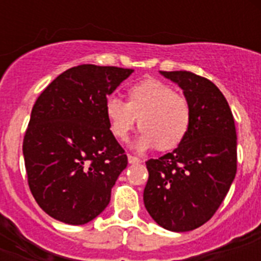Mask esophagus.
<instances>
[{
  "label": "esophagus",
  "instance_id": "1",
  "mask_svg": "<svg viewBox=\"0 0 261 261\" xmlns=\"http://www.w3.org/2000/svg\"><path fill=\"white\" fill-rule=\"evenodd\" d=\"M127 160H128V163H130V164H141V163H142V160L138 159V157H135V155H131V154L127 155Z\"/></svg>",
  "mask_w": 261,
  "mask_h": 261
}]
</instances>
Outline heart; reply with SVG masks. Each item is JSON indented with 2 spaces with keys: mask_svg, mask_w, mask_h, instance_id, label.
<instances>
[{
  "mask_svg": "<svg viewBox=\"0 0 261 261\" xmlns=\"http://www.w3.org/2000/svg\"><path fill=\"white\" fill-rule=\"evenodd\" d=\"M106 116L111 133L119 141H126L138 120V130L142 133L137 139L138 149L154 146L159 151H171L186 139L192 112L188 98L176 93L172 85L145 80L128 89L126 102L108 98Z\"/></svg>",
  "mask_w": 261,
  "mask_h": 261,
  "instance_id": "obj_1",
  "label": "heart"
}]
</instances>
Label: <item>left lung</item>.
Instances as JSON below:
<instances>
[{"mask_svg": "<svg viewBox=\"0 0 261 261\" xmlns=\"http://www.w3.org/2000/svg\"><path fill=\"white\" fill-rule=\"evenodd\" d=\"M191 106L190 131L172 153L147 160L143 202L160 226L190 231L218 210L237 172V134L222 92L191 71H161Z\"/></svg>", "mask_w": 261, "mask_h": 261, "instance_id": "1", "label": "left lung"}]
</instances>
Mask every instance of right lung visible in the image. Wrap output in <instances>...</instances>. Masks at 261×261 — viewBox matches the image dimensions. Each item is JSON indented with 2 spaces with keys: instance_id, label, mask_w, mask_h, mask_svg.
I'll use <instances>...</instances> for the list:
<instances>
[{
  "instance_id": "add662e5",
  "label": "right lung",
  "mask_w": 261,
  "mask_h": 261,
  "mask_svg": "<svg viewBox=\"0 0 261 261\" xmlns=\"http://www.w3.org/2000/svg\"><path fill=\"white\" fill-rule=\"evenodd\" d=\"M133 71L80 65L35 101L22 142L27 177L36 203L57 221L84 225L108 206L127 155L110 130L107 96Z\"/></svg>"
}]
</instances>
